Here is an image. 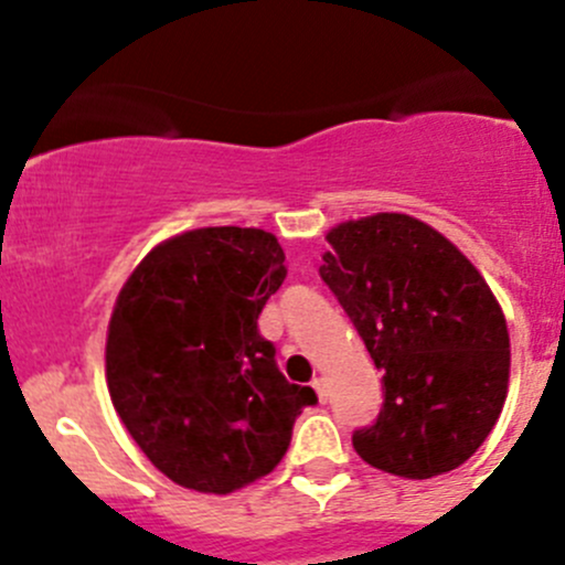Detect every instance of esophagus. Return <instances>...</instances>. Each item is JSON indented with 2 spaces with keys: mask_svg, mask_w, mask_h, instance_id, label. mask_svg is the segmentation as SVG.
<instances>
[{
  "mask_svg": "<svg viewBox=\"0 0 565 565\" xmlns=\"http://www.w3.org/2000/svg\"><path fill=\"white\" fill-rule=\"evenodd\" d=\"M311 385H315L319 402H324V398H328V383H324V377H315L311 380Z\"/></svg>",
  "mask_w": 565,
  "mask_h": 565,
  "instance_id": "1",
  "label": "esophagus"
}]
</instances>
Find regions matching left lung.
I'll use <instances>...</instances> for the list:
<instances>
[{"label":"left lung","instance_id":"1","mask_svg":"<svg viewBox=\"0 0 565 565\" xmlns=\"http://www.w3.org/2000/svg\"><path fill=\"white\" fill-rule=\"evenodd\" d=\"M328 243L319 276L383 372V409L352 446L393 476L454 470L503 409L511 366L503 309L472 262L413 215L347 221Z\"/></svg>","mask_w":565,"mask_h":565}]
</instances>
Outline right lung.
I'll return each instance as SVG.
<instances>
[{
  "mask_svg": "<svg viewBox=\"0 0 565 565\" xmlns=\"http://www.w3.org/2000/svg\"><path fill=\"white\" fill-rule=\"evenodd\" d=\"M287 267L265 230L204 226L156 246L114 303L106 383L147 459L185 489L230 494L287 454L317 402L287 383L256 319Z\"/></svg>",
  "mask_w": 565,
  "mask_h": 565,
  "instance_id": "add662e5",
  "label": "right lung"
}]
</instances>
